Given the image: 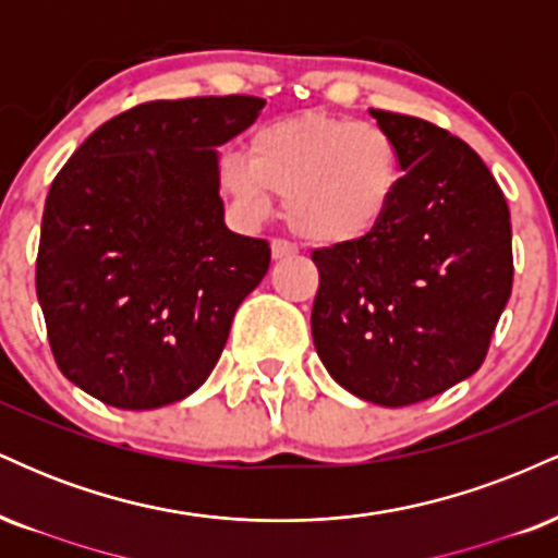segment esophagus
<instances>
[{"label": "esophagus", "mask_w": 558, "mask_h": 558, "mask_svg": "<svg viewBox=\"0 0 558 558\" xmlns=\"http://www.w3.org/2000/svg\"><path fill=\"white\" fill-rule=\"evenodd\" d=\"M296 252L299 248L293 246L291 241H283V239L272 241V259H288V257H293Z\"/></svg>", "instance_id": "esophagus-1"}]
</instances>
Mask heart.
<instances>
[{"label": "heart", "mask_w": 558, "mask_h": 558, "mask_svg": "<svg viewBox=\"0 0 558 558\" xmlns=\"http://www.w3.org/2000/svg\"><path fill=\"white\" fill-rule=\"evenodd\" d=\"M401 151L380 125L296 114L259 125L246 157L217 162L220 189L248 217L286 198V222L304 241L349 246L386 222L401 189Z\"/></svg>", "instance_id": "1"}]
</instances>
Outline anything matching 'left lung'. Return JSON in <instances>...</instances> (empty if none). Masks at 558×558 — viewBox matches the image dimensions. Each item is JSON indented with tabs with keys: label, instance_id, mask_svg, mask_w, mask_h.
Instances as JSON below:
<instances>
[{
	"label": "left lung",
	"instance_id": "1",
	"mask_svg": "<svg viewBox=\"0 0 558 558\" xmlns=\"http://www.w3.org/2000/svg\"><path fill=\"white\" fill-rule=\"evenodd\" d=\"M401 151V189L369 239L315 248L312 338L345 390L407 407L477 373L511 296L504 191L470 144L369 110Z\"/></svg>",
	"mask_w": 558,
	"mask_h": 558
}]
</instances>
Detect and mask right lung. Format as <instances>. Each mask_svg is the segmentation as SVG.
I'll use <instances>...</instances> for the list:
<instances>
[{"instance_id": "1", "label": "right lung", "mask_w": 558, "mask_h": 558, "mask_svg": "<svg viewBox=\"0 0 558 558\" xmlns=\"http://www.w3.org/2000/svg\"><path fill=\"white\" fill-rule=\"evenodd\" d=\"M259 96L131 107L96 128L44 204L36 293L57 367L118 409L175 403L207 380L270 243L226 228L215 146Z\"/></svg>"}]
</instances>
